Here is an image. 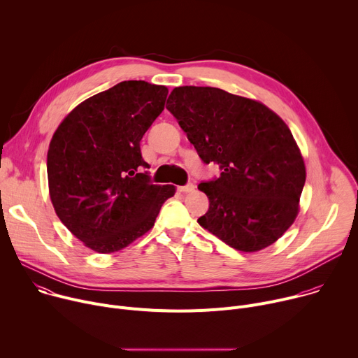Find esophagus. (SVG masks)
Here are the masks:
<instances>
[{"instance_id":"obj_1","label":"esophagus","mask_w":358,"mask_h":358,"mask_svg":"<svg viewBox=\"0 0 358 358\" xmlns=\"http://www.w3.org/2000/svg\"><path fill=\"white\" fill-rule=\"evenodd\" d=\"M194 188H195V185H194V184H191V182H188V184H185V185L178 187V189H180L181 192H191V191H194Z\"/></svg>"}]
</instances>
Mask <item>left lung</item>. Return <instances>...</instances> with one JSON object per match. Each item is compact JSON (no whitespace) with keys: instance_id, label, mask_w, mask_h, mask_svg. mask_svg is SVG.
Instances as JSON below:
<instances>
[{"instance_id":"obj_1","label":"left lung","mask_w":358,"mask_h":358,"mask_svg":"<svg viewBox=\"0 0 358 358\" xmlns=\"http://www.w3.org/2000/svg\"><path fill=\"white\" fill-rule=\"evenodd\" d=\"M201 160L221 176L198 184L210 208L198 224L231 248L257 252L294 222L306 181L286 123L257 100L218 87L180 86L167 106Z\"/></svg>"}]
</instances>
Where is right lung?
I'll return each instance as SVG.
<instances>
[{
    "label": "right lung",
    "instance_id": "right-lung-1",
    "mask_svg": "<svg viewBox=\"0 0 358 358\" xmlns=\"http://www.w3.org/2000/svg\"><path fill=\"white\" fill-rule=\"evenodd\" d=\"M169 89L124 80L76 106L50 140L49 195L62 224L99 253L144 235L174 185L151 184L140 140L164 110Z\"/></svg>",
    "mask_w": 358,
    "mask_h": 358
}]
</instances>
